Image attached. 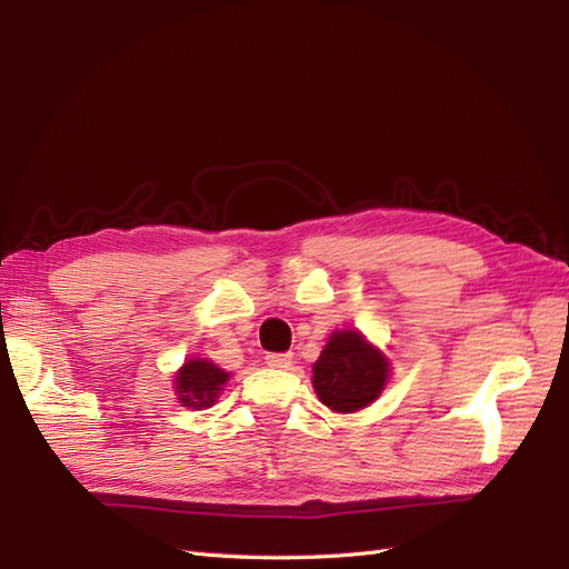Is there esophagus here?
Here are the masks:
<instances>
[{"mask_svg": "<svg viewBox=\"0 0 569 569\" xmlns=\"http://www.w3.org/2000/svg\"><path fill=\"white\" fill-rule=\"evenodd\" d=\"M266 365H269L271 369H291L293 357L291 355H269L266 357Z\"/></svg>", "mask_w": 569, "mask_h": 569, "instance_id": "obj_1", "label": "esophagus"}]
</instances>
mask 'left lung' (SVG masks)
Wrapping results in <instances>:
<instances>
[{
    "label": "left lung",
    "mask_w": 569,
    "mask_h": 569,
    "mask_svg": "<svg viewBox=\"0 0 569 569\" xmlns=\"http://www.w3.org/2000/svg\"><path fill=\"white\" fill-rule=\"evenodd\" d=\"M391 361L355 328L335 330L312 365V389L332 413H357L383 393Z\"/></svg>",
    "instance_id": "obj_1"
}]
</instances>
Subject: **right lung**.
I'll return each instance as SVG.
<instances>
[{"label": "right lung", "mask_w": 569, "mask_h": 569, "mask_svg": "<svg viewBox=\"0 0 569 569\" xmlns=\"http://www.w3.org/2000/svg\"><path fill=\"white\" fill-rule=\"evenodd\" d=\"M229 381V371L217 367L212 359L190 357L183 361V367L176 371L173 391L178 403L192 410H204L214 406L217 398L224 391Z\"/></svg>", "instance_id": "obj_1"}]
</instances>
